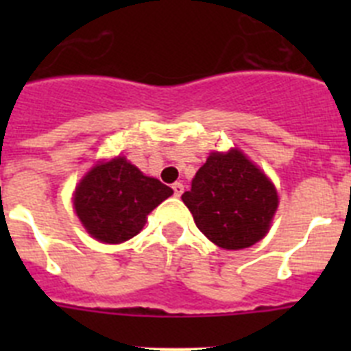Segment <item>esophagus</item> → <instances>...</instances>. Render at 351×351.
I'll return each instance as SVG.
<instances>
[{"instance_id":"esophagus-1","label":"esophagus","mask_w":351,"mask_h":351,"mask_svg":"<svg viewBox=\"0 0 351 351\" xmlns=\"http://www.w3.org/2000/svg\"><path fill=\"white\" fill-rule=\"evenodd\" d=\"M172 190H173V197H181L182 191H184V186H182L181 182H173Z\"/></svg>"}]
</instances>
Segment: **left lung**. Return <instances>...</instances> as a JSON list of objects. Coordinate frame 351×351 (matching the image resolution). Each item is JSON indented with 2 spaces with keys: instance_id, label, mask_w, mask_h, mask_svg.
Wrapping results in <instances>:
<instances>
[{
  "instance_id": "8db88e82",
  "label": "left lung",
  "mask_w": 351,
  "mask_h": 351,
  "mask_svg": "<svg viewBox=\"0 0 351 351\" xmlns=\"http://www.w3.org/2000/svg\"><path fill=\"white\" fill-rule=\"evenodd\" d=\"M181 198L198 230L225 250L258 243L278 209L274 184L239 149L210 153Z\"/></svg>"
}]
</instances>
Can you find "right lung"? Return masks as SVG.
<instances>
[{"instance_id": "1", "label": "right lung", "mask_w": 351, "mask_h": 351, "mask_svg": "<svg viewBox=\"0 0 351 351\" xmlns=\"http://www.w3.org/2000/svg\"><path fill=\"white\" fill-rule=\"evenodd\" d=\"M172 193V188L119 156L96 165L80 181L73 206L93 237L117 244L137 235L145 216Z\"/></svg>"}]
</instances>
